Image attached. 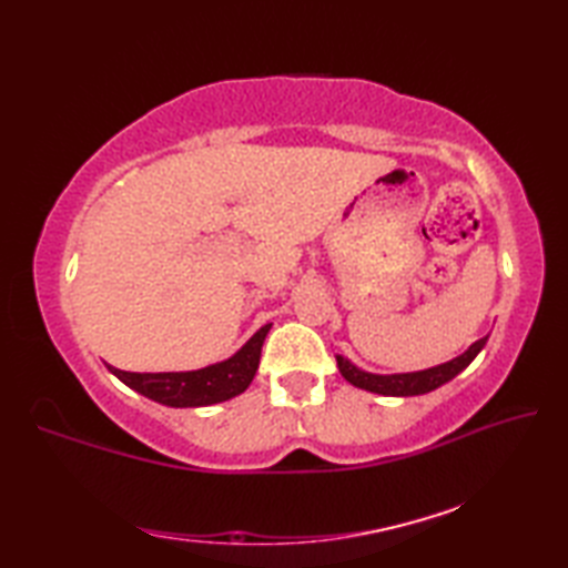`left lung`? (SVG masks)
<instances>
[{
    "label": "left lung",
    "instance_id": "obj_1",
    "mask_svg": "<svg viewBox=\"0 0 568 568\" xmlns=\"http://www.w3.org/2000/svg\"><path fill=\"white\" fill-rule=\"evenodd\" d=\"M488 336L484 339H478L470 344L462 356H456L452 361H446V364L439 366H432L425 371H409V373H368L364 368H358L352 361L344 358L342 354H336V366H339L342 376L356 385L361 390H368V393H378V395H390V397H409V395H425L437 390L439 385L449 383L452 378H456L458 373H462L470 361H474L480 348L486 346Z\"/></svg>",
    "mask_w": 568,
    "mask_h": 568
}]
</instances>
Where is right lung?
<instances>
[{"label": "right lung", "instance_id": "add662e5", "mask_svg": "<svg viewBox=\"0 0 568 568\" xmlns=\"http://www.w3.org/2000/svg\"><path fill=\"white\" fill-rule=\"evenodd\" d=\"M273 324L263 327L251 339L224 361H216L197 371L171 373H129L106 366L131 390L151 397L168 407H207L244 393L258 371L261 348Z\"/></svg>", "mask_w": 568, "mask_h": 568}]
</instances>
